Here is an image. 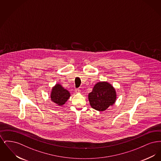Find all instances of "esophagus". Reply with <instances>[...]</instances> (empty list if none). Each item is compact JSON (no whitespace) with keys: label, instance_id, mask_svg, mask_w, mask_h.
Here are the masks:
<instances>
[{"label":"esophagus","instance_id":"esophagus-1","mask_svg":"<svg viewBox=\"0 0 161 161\" xmlns=\"http://www.w3.org/2000/svg\"><path fill=\"white\" fill-rule=\"evenodd\" d=\"M75 92L76 93H80V92H81V91H80V89H76L75 90Z\"/></svg>","mask_w":161,"mask_h":161}]
</instances>
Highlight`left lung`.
I'll return each mask as SVG.
<instances>
[{
    "mask_svg": "<svg viewBox=\"0 0 161 161\" xmlns=\"http://www.w3.org/2000/svg\"><path fill=\"white\" fill-rule=\"evenodd\" d=\"M88 99L93 108L103 112L114 104L116 92L112 84L101 81L94 86L92 92L88 95Z\"/></svg>",
    "mask_w": 161,
    "mask_h": 161,
    "instance_id": "obj_1",
    "label": "left lung"
}]
</instances>
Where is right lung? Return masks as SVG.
I'll list each match as a JSON object with an SVG mask.
<instances>
[{
    "instance_id": "1",
    "label": "right lung",
    "mask_w": 161,
    "mask_h": 161,
    "mask_svg": "<svg viewBox=\"0 0 161 161\" xmlns=\"http://www.w3.org/2000/svg\"><path fill=\"white\" fill-rule=\"evenodd\" d=\"M70 97L69 91L65 89L61 84H56L52 88L51 100L58 106H63Z\"/></svg>"
}]
</instances>
